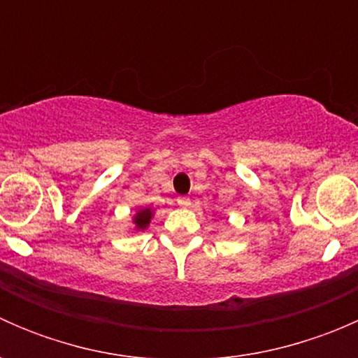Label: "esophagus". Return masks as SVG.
I'll return each mask as SVG.
<instances>
[{"mask_svg": "<svg viewBox=\"0 0 358 358\" xmlns=\"http://www.w3.org/2000/svg\"><path fill=\"white\" fill-rule=\"evenodd\" d=\"M176 202H178V206H182V208H187V206H190V197L180 196L178 199H176Z\"/></svg>", "mask_w": 358, "mask_h": 358, "instance_id": "esophagus-1", "label": "esophagus"}]
</instances>
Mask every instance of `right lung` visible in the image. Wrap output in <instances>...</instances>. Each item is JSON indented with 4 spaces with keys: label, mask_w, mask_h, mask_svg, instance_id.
I'll use <instances>...</instances> for the list:
<instances>
[{
    "label": "right lung",
    "mask_w": 358,
    "mask_h": 358,
    "mask_svg": "<svg viewBox=\"0 0 358 358\" xmlns=\"http://www.w3.org/2000/svg\"><path fill=\"white\" fill-rule=\"evenodd\" d=\"M150 218H152V211L145 208V209H140V211L136 213V216L133 222H135L136 229L143 230V229H147V225L150 223Z\"/></svg>",
    "instance_id": "obj_1"
}]
</instances>
